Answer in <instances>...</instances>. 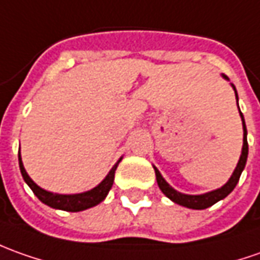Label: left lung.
<instances>
[{
	"label": "left lung",
	"instance_id": "left-lung-1",
	"mask_svg": "<svg viewBox=\"0 0 260 260\" xmlns=\"http://www.w3.org/2000/svg\"><path fill=\"white\" fill-rule=\"evenodd\" d=\"M222 78L229 81L226 75H223L222 74ZM232 88H234L235 91V96H236V101L239 100L238 98V92H236V88H235L234 84H231ZM239 108V105H238ZM239 115H241L242 119V126H243V145H242V152L241 156H239V160H238V165L235 168L234 174L231 175V178H229V181L223 185V186H220L218 189L211 190V192H206V193H201V195H188V193H182V192H178L176 189H174L169 183H168L165 179H164V176L160 175V172L158 171V168L153 167L155 169V175H156V182H158V186H159V189L164 192V195L167 198H169L172 202L175 204L181 205V206H185V208H189V209H206V208H209L212 205H215L219 201H222V199H225V198L235 189V186H236V183L239 181V178H241L242 172H243V169H245V165H246V160H248V131H246V125H245V118L242 115L241 109H239Z\"/></svg>",
	"mask_w": 260,
	"mask_h": 260
}]
</instances>
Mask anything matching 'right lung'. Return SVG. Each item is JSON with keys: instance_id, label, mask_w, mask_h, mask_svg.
I'll list each match as a JSON object with an SVG mask.
<instances>
[{"instance_id": "obj_1", "label": "right lung", "mask_w": 260, "mask_h": 260, "mask_svg": "<svg viewBox=\"0 0 260 260\" xmlns=\"http://www.w3.org/2000/svg\"><path fill=\"white\" fill-rule=\"evenodd\" d=\"M122 160V158H119V160L116 162L115 165L112 167V169L108 172V175L102 179L101 183H98L95 188L86 192H81V193H71V195H63V193H54L49 190L42 189L41 186H38L35 182L29 178V175L26 174L22 159H21V152H18V162L19 169H21V175L24 178L25 183L31 188L34 192V195L41 201L42 204L48 205L54 209H61V211L67 212H79L85 211L88 208H92L101 204L105 198H107L108 192L112 188L114 183V178H115V171L119 162Z\"/></svg>"}]
</instances>
